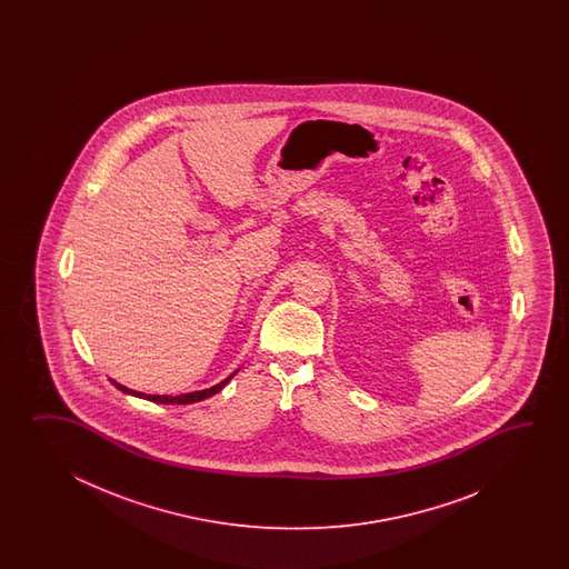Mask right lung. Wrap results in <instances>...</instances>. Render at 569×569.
I'll list each match as a JSON object with an SVG mask.
<instances>
[{"label": "right lung", "instance_id": "right-lung-1", "mask_svg": "<svg viewBox=\"0 0 569 569\" xmlns=\"http://www.w3.org/2000/svg\"><path fill=\"white\" fill-rule=\"evenodd\" d=\"M238 370H240V368H238ZM238 370H236L233 375L228 376L226 380H221L216 387L194 390V392H187V395H177V397H172V395H144V392H138V390H132V388L123 387L120 382H116L113 378H109V382L118 388V390H121V392H126V395H133V397H140V399L160 402V405H191V402H199V400L209 399V397L218 395L219 390L226 387L233 376L238 375Z\"/></svg>", "mask_w": 569, "mask_h": 569}]
</instances>
